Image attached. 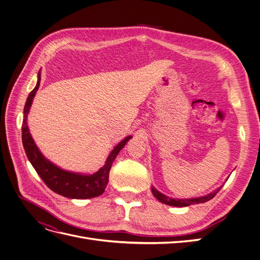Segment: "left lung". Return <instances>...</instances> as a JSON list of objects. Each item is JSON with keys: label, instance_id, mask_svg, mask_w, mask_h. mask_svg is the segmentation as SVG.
Listing matches in <instances>:
<instances>
[{"label": "left lung", "instance_id": "obj_1", "mask_svg": "<svg viewBox=\"0 0 260 260\" xmlns=\"http://www.w3.org/2000/svg\"><path fill=\"white\" fill-rule=\"evenodd\" d=\"M223 186L219 187L218 189H216L214 191H212L211 193L206 194L204 197H199V198H192V199H173L170 197H167L166 194H162L161 192H159L154 186H152V193L153 196L161 203L166 205H170V206H176V207H186V206H190V205H194V204H199V203H205L209 200H211L214 196H216L219 191L221 190Z\"/></svg>", "mask_w": 260, "mask_h": 260}]
</instances>
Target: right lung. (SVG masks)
<instances>
[{"instance_id":"add662e5","label":"right lung","mask_w":260,"mask_h":260,"mask_svg":"<svg viewBox=\"0 0 260 260\" xmlns=\"http://www.w3.org/2000/svg\"><path fill=\"white\" fill-rule=\"evenodd\" d=\"M41 73L38 72V81L36 87L28 94L26 103L24 106V118L22 122V143L25 150L26 156L29 162L35 169L38 175L52 191L69 199H91L102 194L108 184L109 170L112 162L116 159L119 152L123 146L132 138L127 136L121 142H119L109 153L107 159L102 168L99 169L93 174H82L71 171L63 170V169L54 165L52 161L47 159L39 151L35 141L31 138L27 126V115L29 112L32 99L36 95L37 90L40 86Z\"/></svg>"}]
</instances>
